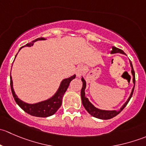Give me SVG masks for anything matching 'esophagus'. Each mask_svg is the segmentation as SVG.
<instances>
[{
	"label": "esophagus",
	"mask_w": 146,
	"mask_h": 146,
	"mask_svg": "<svg viewBox=\"0 0 146 146\" xmlns=\"http://www.w3.org/2000/svg\"><path fill=\"white\" fill-rule=\"evenodd\" d=\"M84 71H85V66L83 65H79L77 67V68H76V76L78 78H80L82 76V75L83 74Z\"/></svg>",
	"instance_id": "34e87169"
}]
</instances>
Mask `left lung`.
<instances>
[{"instance_id": "obj_1", "label": "left lung", "mask_w": 146, "mask_h": 146, "mask_svg": "<svg viewBox=\"0 0 146 146\" xmlns=\"http://www.w3.org/2000/svg\"><path fill=\"white\" fill-rule=\"evenodd\" d=\"M122 54L126 55L124 52L122 51L121 49H119V48H117L115 46H112V50L111 51L110 54ZM130 63V66L131 67V74L133 76V87L132 88L131 92L130 95H129V98H128L127 100L126 101V102L122 105V107L119 109V110H100V109H98L97 107H95L89 101L88 98H87L85 97V88H86V81L85 80V79L82 77L81 80L82 81V87L81 89V92H80V95H81V100H82V105L84 106V107L85 108V110H87L88 113L90 114L92 117H95V118H98L100 119H110L113 118V117H116L117 114H119L122 110L124 109V107H126V104L129 103V100L131 98L132 95H133V90H134V87H135V72L133 68V66H132L131 61H129Z\"/></svg>"}]
</instances>
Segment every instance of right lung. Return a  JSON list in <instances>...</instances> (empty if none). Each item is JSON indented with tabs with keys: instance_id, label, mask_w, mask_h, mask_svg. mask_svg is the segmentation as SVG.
Masks as SVG:
<instances>
[{
	"instance_id": "obj_1",
	"label": "right lung",
	"mask_w": 146,
	"mask_h": 146,
	"mask_svg": "<svg viewBox=\"0 0 146 146\" xmlns=\"http://www.w3.org/2000/svg\"><path fill=\"white\" fill-rule=\"evenodd\" d=\"M46 39L44 37H40L36 39L35 40L32 41L30 43H28L24 46H32L34 45V43L37 41L41 40H46ZM23 46V47H24ZM23 47L19 49L20 51ZM19 52V51H18ZM17 54H16L15 57L17 56ZM12 69V68H11ZM76 78V75L70 76L68 78H65L61 82V84L59 85V88H58L56 92H55L54 95L51 98L46 100L39 102L35 103V104H29V103L25 102L21 100L17 95L15 94L13 88V82L12 80V77L10 76V88H11L12 94L13 95L15 100L16 103L19 105V107L24 110L25 112L30 115L34 116V117H48L50 116L53 115L57 111V110L60 108L62 104V99L64 93L67 90L69 86L70 81Z\"/></svg>"
}]
</instances>
